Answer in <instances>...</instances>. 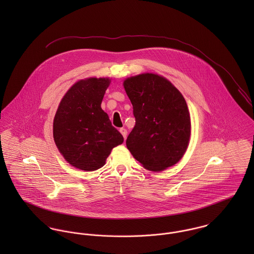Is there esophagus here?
I'll return each instance as SVG.
<instances>
[{"mask_svg":"<svg viewBox=\"0 0 254 254\" xmlns=\"http://www.w3.org/2000/svg\"><path fill=\"white\" fill-rule=\"evenodd\" d=\"M119 131L122 134V136L124 137V139H126V137H127V130L125 128H121Z\"/></svg>","mask_w":254,"mask_h":254,"instance_id":"obj_1","label":"esophagus"}]
</instances>
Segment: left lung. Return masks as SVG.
Returning <instances> with one entry per match:
<instances>
[{
	"label": "left lung",
	"mask_w": 254,
	"mask_h": 254,
	"mask_svg": "<svg viewBox=\"0 0 254 254\" xmlns=\"http://www.w3.org/2000/svg\"><path fill=\"white\" fill-rule=\"evenodd\" d=\"M125 91L132 103L136 124L126 145L151 171L176 164L190 136V118L181 93L162 76L144 73L127 78Z\"/></svg>",
	"instance_id": "left-lung-1"
}]
</instances>
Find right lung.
<instances>
[{
  "mask_svg": "<svg viewBox=\"0 0 254 254\" xmlns=\"http://www.w3.org/2000/svg\"><path fill=\"white\" fill-rule=\"evenodd\" d=\"M109 78L75 83L63 98L54 119V139L72 166L85 171L103 167L113 147L124 141L101 104Z\"/></svg>",
  "mask_w": 254,
  "mask_h": 254,
  "instance_id": "1",
  "label": "right lung"
}]
</instances>
